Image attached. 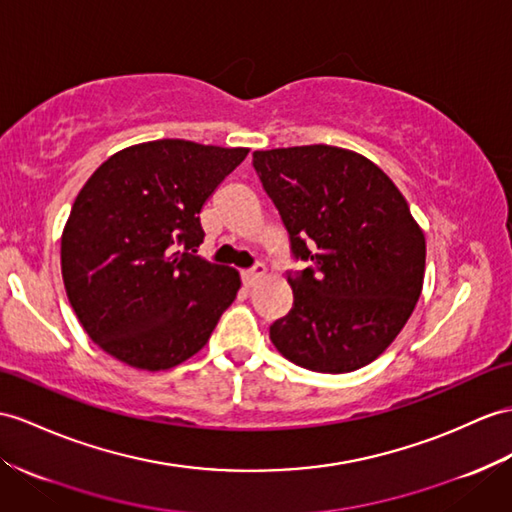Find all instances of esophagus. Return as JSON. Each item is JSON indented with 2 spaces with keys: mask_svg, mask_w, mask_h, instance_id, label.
<instances>
[{
  "mask_svg": "<svg viewBox=\"0 0 512 512\" xmlns=\"http://www.w3.org/2000/svg\"><path fill=\"white\" fill-rule=\"evenodd\" d=\"M263 276H265V267L263 265H256L254 269H247V271L241 273L245 286H254Z\"/></svg>",
  "mask_w": 512,
  "mask_h": 512,
  "instance_id": "esophagus-1",
  "label": "esophagus"
}]
</instances>
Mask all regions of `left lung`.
Returning <instances> with one entry per match:
<instances>
[{"mask_svg": "<svg viewBox=\"0 0 512 512\" xmlns=\"http://www.w3.org/2000/svg\"><path fill=\"white\" fill-rule=\"evenodd\" d=\"M291 254L293 308L269 328L291 363L347 373L376 360L413 315L426 273V236L386 173L332 145L254 152Z\"/></svg>", "mask_w": 512, "mask_h": 512, "instance_id": "8db88e82", "label": "left lung"}]
</instances>
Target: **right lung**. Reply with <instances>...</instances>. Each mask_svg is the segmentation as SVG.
<instances>
[{
  "mask_svg": "<svg viewBox=\"0 0 512 512\" xmlns=\"http://www.w3.org/2000/svg\"><path fill=\"white\" fill-rule=\"evenodd\" d=\"M247 152L160 139L121 149L86 180L60 267L71 308L106 354L165 371L208 343L241 278L193 254L204 241L199 213Z\"/></svg>",
  "mask_w": 512,
  "mask_h": 512,
  "instance_id": "add662e5",
  "label": "right lung"
}]
</instances>
